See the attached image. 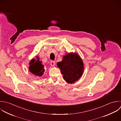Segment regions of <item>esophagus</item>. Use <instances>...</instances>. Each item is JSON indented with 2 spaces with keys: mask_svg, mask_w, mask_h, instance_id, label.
Returning <instances> with one entry per match:
<instances>
[{
  "mask_svg": "<svg viewBox=\"0 0 121 121\" xmlns=\"http://www.w3.org/2000/svg\"><path fill=\"white\" fill-rule=\"evenodd\" d=\"M50 65L52 67H54L55 65V62L53 61H51L50 62Z\"/></svg>",
  "mask_w": 121,
  "mask_h": 121,
  "instance_id": "obj_1",
  "label": "esophagus"
}]
</instances>
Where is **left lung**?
Returning a JSON list of instances; mask_svg holds the SVG:
<instances>
[{
  "label": "left lung",
  "instance_id": "left-lung-1",
  "mask_svg": "<svg viewBox=\"0 0 121 121\" xmlns=\"http://www.w3.org/2000/svg\"><path fill=\"white\" fill-rule=\"evenodd\" d=\"M57 66L63 75V78L67 83L73 84L82 76L84 70V63L77 53L70 52L63 56L61 62L57 63Z\"/></svg>",
  "mask_w": 121,
  "mask_h": 121
}]
</instances>
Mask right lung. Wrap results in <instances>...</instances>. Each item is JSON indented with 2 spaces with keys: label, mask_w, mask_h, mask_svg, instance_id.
<instances>
[{
  "label": "right lung",
  "mask_w": 121,
  "mask_h": 121,
  "mask_svg": "<svg viewBox=\"0 0 121 121\" xmlns=\"http://www.w3.org/2000/svg\"><path fill=\"white\" fill-rule=\"evenodd\" d=\"M36 59L33 58L30 60L29 64V70L35 76L41 77L45 71L44 66L43 62L40 61L39 56H36Z\"/></svg>",
  "instance_id": "obj_1"
}]
</instances>
